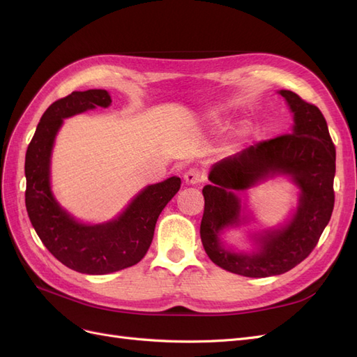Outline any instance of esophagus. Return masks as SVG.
I'll return each instance as SVG.
<instances>
[{
	"label": "esophagus",
	"instance_id": "obj_1",
	"mask_svg": "<svg viewBox=\"0 0 357 357\" xmlns=\"http://www.w3.org/2000/svg\"><path fill=\"white\" fill-rule=\"evenodd\" d=\"M201 181V172L195 168H190L186 174H185V183L189 186H193V185H198V183Z\"/></svg>",
	"mask_w": 357,
	"mask_h": 357
}]
</instances>
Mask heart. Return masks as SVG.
Here are the masks:
<instances>
[{
	"instance_id": "1",
	"label": "heart",
	"mask_w": 357,
	"mask_h": 357,
	"mask_svg": "<svg viewBox=\"0 0 357 357\" xmlns=\"http://www.w3.org/2000/svg\"><path fill=\"white\" fill-rule=\"evenodd\" d=\"M222 121H223V119L220 116H218V114H213V116L208 117V123L211 126H219L222 123ZM247 135H248V128L247 126H243L240 129H236V131L231 137V143L232 144H240L243 139H245Z\"/></svg>"
}]
</instances>
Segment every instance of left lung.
<instances>
[{
  "label": "left lung",
  "instance_id": "obj_1",
  "mask_svg": "<svg viewBox=\"0 0 357 357\" xmlns=\"http://www.w3.org/2000/svg\"><path fill=\"white\" fill-rule=\"evenodd\" d=\"M294 125L269 142L244 149L211 165L204 186L201 241L211 261L244 277H271L290 271L316 247L333 210L335 147L325 117L316 105L282 89ZM287 178L298 189V204L277 227L252 231L250 251H236L222 240L225 231L252 220L242 192L269 179Z\"/></svg>",
  "mask_w": 357,
  "mask_h": 357
}]
</instances>
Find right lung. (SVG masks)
<instances>
[{
  "instance_id": "add662e5",
  "label": "right lung",
  "mask_w": 357,
  "mask_h": 357,
  "mask_svg": "<svg viewBox=\"0 0 357 357\" xmlns=\"http://www.w3.org/2000/svg\"><path fill=\"white\" fill-rule=\"evenodd\" d=\"M110 105L112 96L104 89L75 91L53 102L41 116L25 156V204L32 226L59 262L89 275L116 273L142 261L159 214L181 185L177 176L149 185L116 218L101 223L75 219L62 207L52 190V153L63 119Z\"/></svg>"
}]
</instances>
